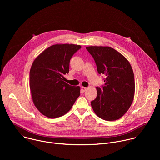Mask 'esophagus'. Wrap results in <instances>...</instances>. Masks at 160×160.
<instances>
[{
	"label": "esophagus",
	"mask_w": 160,
	"mask_h": 160,
	"mask_svg": "<svg viewBox=\"0 0 160 160\" xmlns=\"http://www.w3.org/2000/svg\"><path fill=\"white\" fill-rule=\"evenodd\" d=\"M81 89H82V90L83 91V92H85V91H86V90H87V88L82 86V87H81Z\"/></svg>",
	"instance_id": "1"
}]
</instances>
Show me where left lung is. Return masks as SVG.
I'll use <instances>...</instances> for the list:
<instances>
[{"instance_id": "8db88e82", "label": "left lung", "mask_w": 160, "mask_h": 160, "mask_svg": "<svg viewBox=\"0 0 160 160\" xmlns=\"http://www.w3.org/2000/svg\"><path fill=\"white\" fill-rule=\"evenodd\" d=\"M93 57L98 72L105 77L102 88L96 87L97 97L91 106L100 118L106 121L122 117L130 107L135 94L134 75L128 61L110 47L86 48Z\"/></svg>"}]
</instances>
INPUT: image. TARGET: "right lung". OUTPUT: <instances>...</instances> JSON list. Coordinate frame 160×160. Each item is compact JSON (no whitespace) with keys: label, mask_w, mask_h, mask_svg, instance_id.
Segmentation results:
<instances>
[{"label":"right lung","mask_w":160,"mask_h":160,"mask_svg":"<svg viewBox=\"0 0 160 160\" xmlns=\"http://www.w3.org/2000/svg\"><path fill=\"white\" fill-rule=\"evenodd\" d=\"M80 45L55 44L44 50L34 60L30 72V88L33 104L50 118L69 111L80 94V87L64 82L69 73L70 61Z\"/></svg>","instance_id":"obj_1"}]
</instances>
